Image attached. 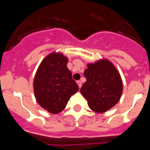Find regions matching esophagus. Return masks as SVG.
I'll list each match as a JSON object with an SVG mask.
<instances>
[{
    "instance_id": "obj_1",
    "label": "esophagus",
    "mask_w": 150,
    "mask_h": 150,
    "mask_svg": "<svg viewBox=\"0 0 150 150\" xmlns=\"http://www.w3.org/2000/svg\"><path fill=\"white\" fill-rule=\"evenodd\" d=\"M76 83H77L78 86H79V88H81V86H82V83H81V81H79V80H78V81H76Z\"/></svg>"
}]
</instances>
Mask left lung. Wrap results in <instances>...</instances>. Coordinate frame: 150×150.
I'll return each instance as SVG.
<instances>
[{"instance_id": "1", "label": "left lung", "mask_w": 150, "mask_h": 150, "mask_svg": "<svg viewBox=\"0 0 150 150\" xmlns=\"http://www.w3.org/2000/svg\"><path fill=\"white\" fill-rule=\"evenodd\" d=\"M84 76L86 81L80 92L87 100L90 109L102 113L119 102L122 93V81L112 62L100 59L88 64Z\"/></svg>"}]
</instances>
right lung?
I'll use <instances>...</instances> for the list:
<instances>
[{
  "label": "right lung",
  "instance_id": "1",
  "mask_svg": "<svg viewBox=\"0 0 150 150\" xmlns=\"http://www.w3.org/2000/svg\"><path fill=\"white\" fill-rule=\"evenodd\" d=\"M67 58L52 52L42 61L34 79V96L43 109L56 114L62 112L79 86L67 67Z\"/></svg>",
  "mask_w": 150,
  "mask_h": 150
}]
</instances>
